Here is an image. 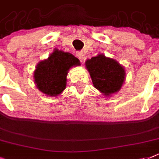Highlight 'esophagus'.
Instances as JSON below:
<instances>
[{
    "instance_id": "1",
    "label": "esophagus",
    "mask_w": 159,
    "mask_h": 159,
    "mask_svg": "<svg viewBox=\"0 0 159 159\" xmlns=\"http://www.w3.org/2000/svg\"><path fill=\"white\" fill-rule=\"evenodd\" d=\"M76 55H77V57L80 59V60H82V59L84 58V53H83V52H77Z\"/></svg>"
}]
</instances>
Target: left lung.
Masks as SVG:
<instances>
[{"instance_id": "1", "label": "left lung", "mask_w": 159, "mask_h": 159, "mask_svg": "<svg viewBox=\"0 0 159 159\" xmlns=\"http://www.w3.org/2000/svg\"><path fill=\"white\" fill-rule=\"evenodd\" d=\"M94 87L105 95L117 93L125 80V70L114 59L100 54L86 61Z\"/></svg>"}]
</instances>
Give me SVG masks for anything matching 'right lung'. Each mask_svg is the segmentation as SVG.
Listing matches in <instances>:
<instances>
[{
    "label": "right lung",
    "mask_w": 159,
    "mask_h": 159,
    "mask_svg": "<svg viewBox=\"0 0 159 159\" xmlns=\"http://www.w3.org/2000/svg\"><path fill=\"white\" fill-rule=\"evenodd\" d=\"M78 65L79 59L71 53L55 49L47 60L36 66L34 72L36 87L46 95L57 96L65 89L68 70Z\"/></svg>",
    "instance_id": "obj_1"
}]
</instances>
